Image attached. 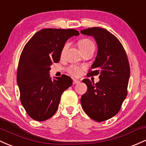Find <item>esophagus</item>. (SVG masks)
Segmentation results:
<instances>
[{
  "label": "esophagus",
  "instance_id": "esophagus-1",
  "mask_svg": "<svg viewBox=\"0 0 146 146\" xmlns=\"http://www.w3.org/2000/svg\"><path fill=\"white\" fill-rule=\"evenodd\" d=\"M78 83H80L79 80H76V79H73V84H78Z\"/></svg>",
  "mask_w": 146,
  "mask_h": 146
}]
</instances>
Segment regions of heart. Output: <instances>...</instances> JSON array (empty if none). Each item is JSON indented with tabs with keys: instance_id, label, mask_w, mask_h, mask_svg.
Returning a JSON list of instances; mask_svg holds the SVG:
<instances>
[{
	"instance_id": "1",
	"label": "heart",
	"mask_w": 146,
	"mask_h": 146,
	"mask_svg": "<svg viewBox=\"0 0 146 146\" xmlns=\"http://www.w3.org/2000/svg\"><path fill=\"white\" fill-rule=\"evenodd\" d=\"M68 44H66L64 45L62 51V54L65 52L66 50L68 48ZM78 46H79L80 49L81 50L82 52H84V51L87 50L89 49H95V44L90 39H83L80 40L78 41ZM68 71L73 76L78 77L80 76L82 73V68H80L79 66H70L69 68H68Z\"/></svg>"
}]
</instances>
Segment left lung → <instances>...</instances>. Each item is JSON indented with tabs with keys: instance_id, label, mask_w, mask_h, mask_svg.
<instances>
[{
	"instance_id": "8db88e82",
	"label": "left lung",
	"mask_w": 146,
	"mask_h": 146,
	"mask_svg": "<svg viewBox=\"0 0 146 146\" xmlns=\"http://www.w3.org/2000/svg\"><path fill=\"white\" fill-rule=\"evenodd\" d=\"M81 33L96 41L97 56L87 76L99 75L100 79L96 84L89 79L82 80L87 91L81 97L82 107L91 119L102 122L117 114L127 96L129 62L119 40L105 29L94 27Z\"/></svg>"
}]
</instances>
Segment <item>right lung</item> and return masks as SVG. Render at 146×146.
<instances>
[{
    "instance_id": "add662e5",
    "label": "right lung",
    "mask_w": 146,
    "mask_h": 146,
    "mask_svg": "<svg viewBox=\"0 0 146 146\" xmlns=\"http://www.w3.org/2000/svg\"><path fill=\"white\" fill-rule=\"evenodd\" d=\"M80 33L74 29L45 28L39 30L24 46L19 59L17 80L22 105L33 119L44 121L58 109L61 96L73 84L62 75L52 80L50 66L57 63L66 41Z\"/></svg>"
}]
</instances>
